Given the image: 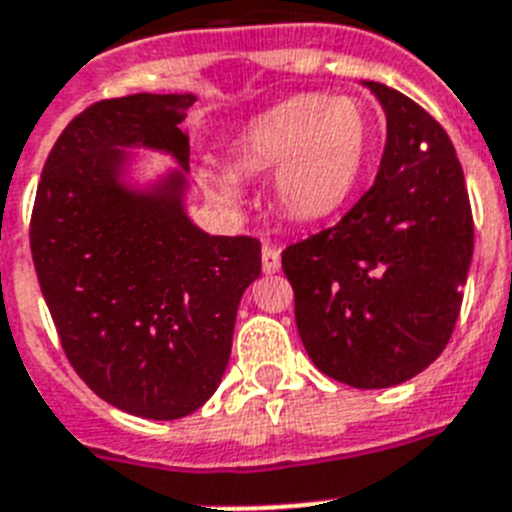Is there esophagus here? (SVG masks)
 Wrapping results in <instances>:
<instances>
[{
	"label": "esophagus",
	"mask_w": 512,
	"mask_h": 512,
	"mask_svg": "<svg viewBox=\"0 0 512 512\" xmlns=\"http://www.w3.org/2000/svg\"><path fill=\"white\" fill-rule=\"evenodd\" d=\"M281 268V247L275 244H262V270L265 273H275Z\"/></svg>",
	"instance_id": "34e87169"
}]
</instances>
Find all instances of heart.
<instances>
[{"instance_id": "1", "label": "heart", "mask_w": 512, "mask_h": 512, "mask_svg": "<svg viewBox=\"0 0 512 512\" xmlns=\"http://www.w3.org/2000/svg\"><path fill=\"white\" fill-rule=\"evenodd\" d=\"M373 144V126L353 97L299 95L257 115L231 144L244 175L273 172V198L288 219L311 224L340 211L355 190ZM213 195L234 203L229 172L208 175Z\"/></svg>"}]
</instances>
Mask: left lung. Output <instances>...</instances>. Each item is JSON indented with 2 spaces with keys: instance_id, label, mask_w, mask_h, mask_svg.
I'll list each match as a JSON object with an SVG mask.
<instances>
[{
  "instance_id": "obj_1",
  "label": "left lung",
  "mask_w": 512,
  "mask_h": 512,
  "mask_svg": "<svg viewBox=\"0 0 512 512\" xmlns=\"http://www.w3.org/2000/svg\"><path fill=\"white\" fill-rule=\"evenodd\" d=\"M366 87L386 110L376 182L335 226L288 244L281 260L314 366L355 389H386L428 368L451 340L474 219L441 123L386 84Z\"/></svg>"
}]
</instances>
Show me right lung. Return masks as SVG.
Here are the masks:
<instances>
[{
  "label": "right lung",
  "mask_w": 512,
  "mask_h": 512,
  "mask_svg": "<svg viewBox=\"0 0 512 512\" xmlns=\"http://www.w3.org/2000/svg\"><path fill=\"white\" fill-rule=\"evenodd\" d=\"M190 95L100 100L61 131L43 167L30 250L61 348L97 397L131 415L177 420L226 371L244 288L260 275L255 237H211L182 211L185 175L154 193L115 180L121 146L172 151Z\"/></svg>",
  "instance_id": "right-lung-1"
}]
</instances>
